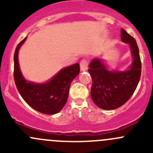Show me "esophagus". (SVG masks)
Returning a JSON list of instances; mask_svg holds the SVG:
<instances>
[{"label": "esophagus", "mask_w": 153, "mask_h": 153, "mask_svg": "<svg viewBox=\"0 0 153 153\" xmlns=\"http://www.w3.org/2000/svg\"><path fill=\"white\" fill-rule=\"evenodd\" d=\"M88 61L86 59H82L80 62V67H81V71H86L88 67Z\"/></svg>", "instance_id": "34e87169"}]
</instances>
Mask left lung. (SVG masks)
I'll use <instances>...</instances> for the list:
<instances>
[{
    "label": "left lung",
    "mask_w": 153,
    "mask_h": 153,
    "mask_svg": "<svg viewBox=\"0 0 153 153\" xmlns=\"http://www.w3.org/2000/svg\"><path fill=\"white\" fill-rule=\"evenodd\" d=\"M123 42L129 44L133 61L129 70L111 72L100 59H94L88 69L92 78L91 98L103 109H115L124 105L135 92L141 74V62L136 41L124 29H121Z\"/></svg>",
    "instance_id": "8db88e82"
}]
</instances>
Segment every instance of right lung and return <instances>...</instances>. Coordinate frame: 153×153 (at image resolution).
<instances>
[{"instance_id":"1","label":"right lung","mask_w":153,"mask_h":153,"mask_svg":"<svg viewBox=\"0 0 153 153\" xmlns=\"http://www.w3.org/2000/svg\"><path fill=\"white\" fill-rule=\"evenodd\" d=\"M27 38L18 44L14 54L15 85L23 99L34 109L47 115L58 113L67 103L71 83L80 72L79 64L64 68L46 84L28 82L22 76L18 60V50Z\"/></svg>"}]
</instances>
